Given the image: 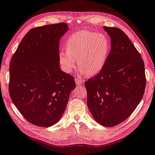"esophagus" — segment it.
<instances>
[{
    "mask_svg": "<svg viewBox=\"0 0 155 155\" xmlns=\"http://www.w3.org/2000/svg\"><path fill=\"white\" fill-rule=\"evenodd\" d=\"M75 81H76V84L77 85H83L84 81L82 80H80V79H78L77 78H76L75 79Z\"/></svg>",
    "mask_w": 155,
    "mask_h": 155,
    "instance_id": "obj_1",
    "label": "esophagus"
}]
</instances>
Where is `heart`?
<instances>
[{"label": "heart", "instance_id": "b5f03b06", "mask_svg": "<svg viewBox=\"0 0 155 155\" xmlns=\"http://www.w3.org/2000/svg\"><path fill=\"white\" fill-rule=\"evenodd\" d=\"M66 51L59 54V61L64 71L71 73L78 59L82 74L95 75L105 66L110 52V43L102 33L79 30L67 38Z\"/></svg>", "mask_w": 155, "mask_h": 155}]
</instances>
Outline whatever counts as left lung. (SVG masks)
<instances>
[{
	"mask_svg": "<svg viewBox=\"0 0 155 155\" xmlns=\"http://www.w3.org/2000/svg\"><path fill=\"white\" fill-rule=\"evenodd\" d=\"M111 51L103 69L85 82L87 106L99 124L113 127L129 117L142 99L146 84L144 63L125 33L103 26Z\"/></svg>",
	"mask_w": 155,
	"mask_h": 155,
	"instance_id": "1",
	"label": "left lung"
}]
</instances>
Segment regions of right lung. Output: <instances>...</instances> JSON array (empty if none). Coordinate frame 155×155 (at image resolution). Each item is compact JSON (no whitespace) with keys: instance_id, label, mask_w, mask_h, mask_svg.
<instances>
[{"instance_id":"right-lung-1","label":"right lung","mask_w":155,"mask_h":155,"mask_svg":"<svg viewBox=\"0 0 155 155\" xmlns=\"http://www.w3.org/2000/svg\"><path fill=\"white\" fill-rule=\"evenodd\" d=\"M68 30L64 23L31 28L11 59L10 97L23 117L38 127L58 122L76 87L74 77L59 67V40Z\"/></svg>"}]
</instances>
